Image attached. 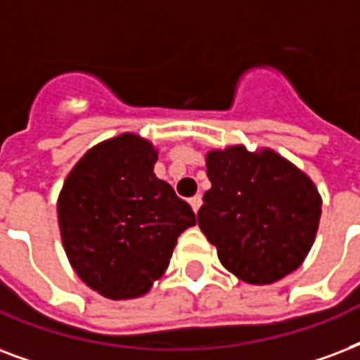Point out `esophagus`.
Here are the masks:
<instances>
[{"label": "esophagus", "mask_w": 360, "mask_h": 360, "mask_svg": "<svg viewBox=\"0 0 360 360\" xmlns=\"http://www.w3.org/2000/svg\"><path fill=\"white\" fill-rule=\"evenodd\" d=\"M188 202H191V207L194 210V213H198L200 205H202V196H200V194H196V196H192Z\"/></svg>", "instance_id": "esophagus-1"}]
</instances>
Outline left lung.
Masks as SVG:
<instances>
[{"instance_id": "left-lung-1", "label": "left lung", "mask_w": 360, "mask_h": 360, "mask_svg": "<svg viewBox=\"0 0 360 360\" xmlns=\"http://www.w3.org/2000/svg\"><path fill=\"white\" fill-rule=\"evenodd\" d=\"M211 188L198 226L221 264L251 285L276 283L295 271L314 245L321 194L314 181L271 149L245 145L205 155Z\"/></svg>"}]
</instances>
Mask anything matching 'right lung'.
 I'll return each mask as SVG.
<instances>
[{"instance_id":"obj_1","label":"right lung","mask_w":360,"mask_h":360,"mask_svg":"<svg viewBox=\"0 0 360 360\" xmlns=\"http://www.w3.org/2000/svg\"><path fill=\"white\" fill-rule=\"evenodd\" d=\"M158 150L124 131L81 156L58 196V224L71 268L98 295L131 300L164 276L191 205L155 175Z\"/></svg>"}]
</instances>
